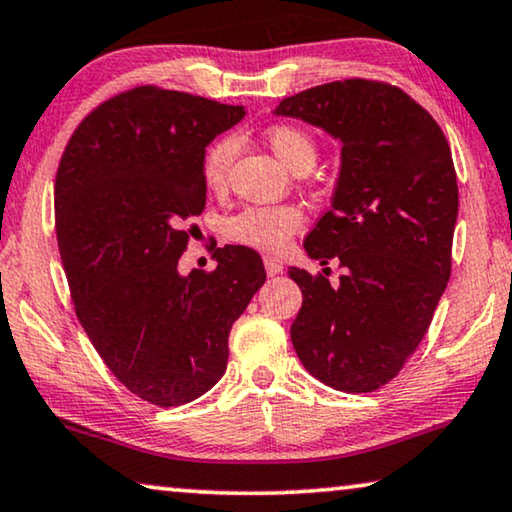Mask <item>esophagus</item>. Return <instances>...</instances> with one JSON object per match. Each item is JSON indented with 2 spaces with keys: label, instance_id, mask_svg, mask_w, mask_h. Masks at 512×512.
Masks as SVG:
<instances>
[{
  "label": "esophagus",
  "instance_id": "34e87169",
  "mask_svg": "<svg viewBox=\"0 0 512 512\" xmlns=\"http://www.w3.org/2000/svg\"><path fill=\"white\" fill-rule=\"evenodd\" d=\"M264 269H266V276L273 278V276H278V273L282 271V264L278 262V259H273V257H264Z\"/></svg>",
  "mask_w": 512,
  "mask_h": 512
}]
</instances>
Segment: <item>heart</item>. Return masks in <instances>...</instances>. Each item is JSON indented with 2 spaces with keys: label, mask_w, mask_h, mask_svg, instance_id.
Returning a JSON list of instances; mask_svg holds the SVG:
<instances>
[{
  "label": "heart",
  "mask_w": 512,
  "mask_h": 512,
  "mask_svg": "<svg viewBox=\"0 0 512 512\" xmlns=\"http://www.w3.org/2000/svg\"><path fill=\"white\" fill-rule=\"evenodd\" d=\"M266 144L273 149L282 163L292 170L312 165L317 147L312 137L301 128L289 124H276L266 131ZM234 137H218L204 154L202 179L209 190H220L227 183L234 156ZM303 213L292 204H276V207H248L225 220V236L236 246H246L262 253H280L287 241L301 230Z\"/></svg>",
  "instance_id": "1"
}]
</instances>
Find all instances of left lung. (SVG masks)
I'll list each match as a JSON object with an SVG mask.
<instances>
[{
  "label": "left lung",
  "instance_id": "8db88e82",
  "mask_svg": "<svg viewBox=\"0 0 512 512\" xmlns=\"http://www.w3.org/2000/svg\"><path fill=\"white\" fill-rule=\"evenodd\" d=\"M342 144L331 209L305 236L308 257L341 262V285L289 269L303 305L292 345L303 368L345 393L388 384L416 352L451 278L457 177L430 112L402 89L342 80L282 98Z\"/></svg>",
  "mask_w": 512,
  "mask_h": 512
}]
</instances>
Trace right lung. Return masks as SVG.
Returning <instances> with one entry per match:
<instances>
[{
    "mask_svg": "<svg viewBox=\"0 0 512 512\" xmlns=\"http://www.w3.org/2000/svg\"><path fill=\"white\" fill-rule=\"evenodd\" d=\"M243 105L128 89L89 112L55 181L57 243L75 315L137 398L179 407L225 375L227 338L266 271L253 248L216 250L211 273H179L188 220L207 202V144Z\"/></svg>",
    "mask_w": 512,
    "mask_h": 512,
    "instance_id": "1",
    "label": "right lung"
}]
</instances>
